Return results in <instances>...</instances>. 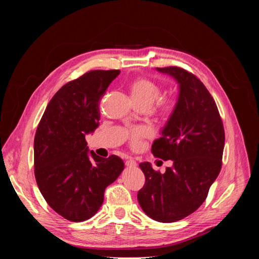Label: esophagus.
<instances>
[{
	"label": "esophagus",
	"mask_w": 259,
	"mask_h": 259,
	"mask_svg": "<svg viewBox=\"0 0 259 259\" xmlns=\"http://www.w3.org/2000/svg\"><path fill=\"white\" fill-rule=\"evenodd\" d=\"M125 165L127 167H135L137 165V163L133 158H127L126 161H125Z\"/></svg>",
	"instance_id": "1"
}]
</instances>
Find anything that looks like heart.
<instances>
[{
  "label": "heart",
  "instance_id": "obj_1",
  "mask_svg": "<svg viewBox=\"0 0 259 259\" xmlns=\"http://www.w3.org/2000/svg\"><path fill=\"white\" fill-rule=\"evenodd\" d=\"M131 97L133 101L136 104L146 105L150 108L155 100H158L161 96V88L152 82L151 80L145 79V77H139L131 83L130 86ZM177 98L175 97H165L159 101V113L161 116L167 117L173 115L177 108ZM151 134V130L148 127H139L136 128L130 134V139L132 145H138L140 140L145 137H148Z\"/></svg>",
  "mask_w": 259,
  "mask_h": 259
}]
</instances>
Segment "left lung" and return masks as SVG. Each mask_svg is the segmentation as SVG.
<instances>
[{
	"instance_id": "1",
	"label": "left lung",
	"mask_w": 259,
	"mask_h": 259,
	"mask_svg": "<svg viewBox=\"0 0 259 259\" xmlns=\"http://www.w3.org/2000/svg\"><path fill=\"white\" fill-rule=\"evenodd\" d=\"M174 77L177 108L151 152L173 166L165 173L149 162L139 164L146 183L137 199L145 213L160 223H174L197 210L222 168L225 131L215 100L197 76L178 67L156 68Z\"/></svg>"
}]
</instances>
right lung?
I'll use <instances>...</instances> for the list:
<instances>
[{"instance_id":"1","label":"right lung","mask_w":259,"mask_h":259,"mask_svg":"<svg viewBox=\"0 0 259 259\" xmlns=\"http://www.w3.org/2000/svg\"><path fill=\"white\" fill-rule=\"evenodd\" d=\"M120 70H94L55 94L34 137V175L48 204L71 222H84L103 205L105 189L124 162L90 151L85 135L99 125V100Z\"/></svg>"}]
</instances>
